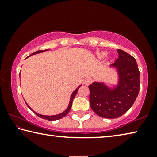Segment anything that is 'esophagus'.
<instances>
[{
    "mask_svg": "<svg viewBox=\"0 0 157 157\" xmlns=\"http://www.w3.org/2000/svg\"><path fill=\"white\" fill-rule=\"evenodd\" d=\"M92 81H93L92 78H86L84 79V84L87 86V85H89L90 84H91V82H92Z\"/></svg>",
    "mask_w": 157,
    "mask_h": 157,
    "instance_id": "34e87169",
    "label": "esophagus"
}]
</instances>
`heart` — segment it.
I'll use <instances>...</instances> for the list:
<instances>
[{
	"label": "heart",
	"mask_w": 157,
	"mask_h": 157,
	"mask_svg": "<svg viewBox=\"0 0 157 157\" xmlns=\"http://www.w3.org/2000/svg\"><path fill=\"white\" fill-rule=\"evenodd\" d=\"M105 55V52H102V53H100V54H99V57H103Z\"/></svg>",
	"instance_id": "1"
}]
</instances>
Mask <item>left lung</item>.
<instances>
[{
	"mask_svg": "<svg viewBox=\"0 0 157 157\" xmlns=\"http://www.w3.org/2000/svg\"><path fill=\"white\" fill-rule=\"evenodd\" d=\"M118 58L113 65L118 69L120 82L116 89L110 90L98 82L89 86L91 107L98 116L116 118L123 115L134 104L140 89V72L134 57L118 49Z\"/></svg>",
	"mask_w": 157,
	"mask_h": 157,
	"instance_id": "8db88e82",
	"label": "left lung"
}]
</instances>
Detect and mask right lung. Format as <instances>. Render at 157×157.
<instances>
[{
  "instance_id": "1",
  "label": "right lung",
  "mask_w": 157,
  "mask_h": 157,
  "mask_svg": "<svg viewBox=\"0 0 157 157\" xmlns=\"http://www.w3.org/2000/svg\"><path fill=\"white\" fill-rule=\"evenodd\" d=\"M46 50H38V51H36V52H33V54H31V55H32L36 54V53L42 52H44V51H46ZM80 86H81V85L78 87V89H77L75 90V91H74V92L73 93V94L71 95V99H70V102H69L68 107L67 109H66V110L63 111V112L62 113L58 114V115H55V116H44V115H41V114H39V113H36V112H34V111L33 109H31L30 107H29V106H28L27 104H26V105H27L28 107L29 108H30L32 111H34V113H35L37 116L40 117V118H41L46 119V120H48V121H56V120H59V119H61L62 118H63V117L66 116L67 115V114L68 113L69 111H70L71 109V107H72V102H73V98H75V96L76 94H77V93H78V89H79V87H80Z\"/></svg>"
}]
</instances>
